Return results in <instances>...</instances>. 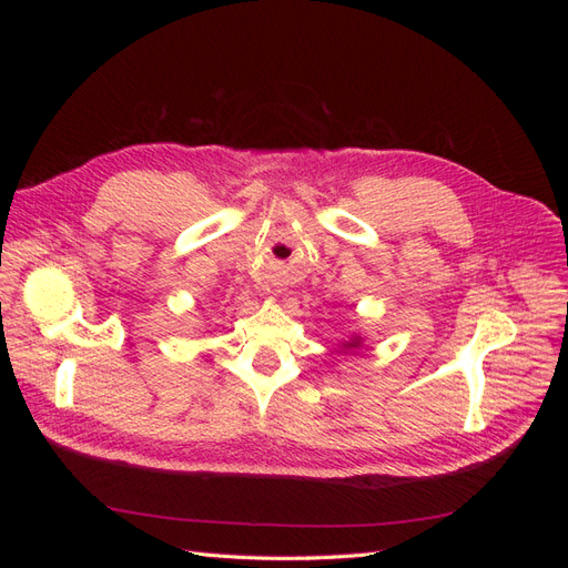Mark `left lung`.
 I'll list each match as a JSON object with an SVG mask.
<instances>
[{"instance_id": "1", "label": "left lung", "mask_w": 568, "mask_h": 568, "mask_svg": "<svg viewBox=\"0 0 568 568\" xmlns=\"http://www.w3.org/2000/svg\"><path fill=\"white\" fill-rule=\"evenodd\" d=\"M357 343L359 341H351V343H346V348H357Z\"/></svg>"}]
</instances>
